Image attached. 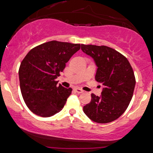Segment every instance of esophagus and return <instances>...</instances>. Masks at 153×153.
I'll use <instances>...</instances> for the list:
<instances>
[{
    "label": "esophagus",
    "mask_w": 153,
    "mask_h": 153,
    "mask_svg": "<svg viewBox=\"0 0 153 153\" xmlns=\"http://www.w3.org/2000/svg\"><path fill=\"white\" fill-rule=\"evenodd\" d=\"M75 91H76V93H78V94H81V93H83L84 92V91H83L82 89H81V88H74Z\"/></svg>",
    "instance_id": "obj_1"
}]
</instances>
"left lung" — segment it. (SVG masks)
I'll list each match as a JSON object with an SVG mask.
<instances>
[{
  "label": "left lung",
  "mask_w": 153,
  "mask_h": 153,
  "mask_svg": "<svg viewBox=\"0 0 153 153\" xmlns=\"http://www.w3.org/2000/svg\"><path fill=\"white\" fill-rule=\"evenodd\" d=\"M81 48L94 58L98 67L95 79L105 87L101 97L91 94V102L83 107V111L97 123L113 122L127 110L133 97V68L124 55L110 47L82 44Z\"/></svg>",
  "instance_id": "obj_1"
}]
</instances>
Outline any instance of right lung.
Here are the masks:
<instances>
[{
	"label": "right lung",
	"mask_w": 153,
	"mask_h": 153,
	"mask_svg": "<svg viewBox=\"0 0 153 153\" xmlns=\"http://www.w3.org/2000/svg\"><path fill=\"white\" fill-rule=\"evenodd\" d=\"M82 45L52 40L30 50L22 60L19 79L22 97L34 114L50 117L62 111L72 88L56 85L72 56Z\"/></svg>",
	"instance_id": "obj_1"
}]
</instances>
